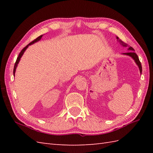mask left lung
Masks as SVG:
<instances>
[{"instance_id": "8db88e82", "label": "left lung", "mask_w": 153, "mask_h": 153, "mask_svg": "<svg viewBox=\"0 0 153 153\" xmlns=\"http://www.w3.org/2000/svg\"><path fill=\"white\" fill-rule=\"evenodd\" d=\"M116 39L117 40H118V41L120 43V44L122 45V47H128V44H126L125 43H123V42L122 41L119 39V38L118 37H116ZM128 50L129 51V52H128V53H122V54L123 55H126V56H130L131 58H132L134 60L135 62L136 63V64L137 65L138 67H139V71H140V73L141 74L142 73V66H141V64L140 62V61H139V57L137 55V54H136L135 53V50L133 48L131 47H129Z\"/></svg>"}]
</instances>
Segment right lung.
I'll list each match as a JSON object with an SVG mask.
<instances>
[{
    "label": "right lung",
    "mask_w": 153,
    "mask_h": 153,
    "mask_svg": "<svg viewBox=\"0 0 153 153\" xmlns=\"http://www.w3.org/2000/svg\"><path fill=\"white\" fill-rule=\"evenodd\" d=\"M43 35H40L39 37H38L37 39H35L34 41H33L32 42H31V43H30V44H28L26 47H24V48H23V49L22 50V51L20 52V53L19 54V56H18V57L17 58V60H16V63H15V65H14V71H13V73H14V76H15V73H16V68H17V66H18V63H19V60H20L22 56H23V54H24V52H25V51H26V49H27V48H28V47L30 46V45H33V44H34L35 43H36V42H38L39 41H40V40L41 39L42 37H43Z\"/></svg>",
    "instance_id": "add662e5"
}]
</instances>
